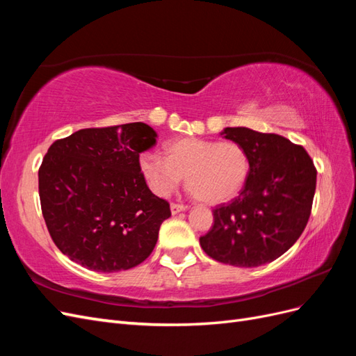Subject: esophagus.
<instances>
[{
	"label": "esophagus",
	"instance_id": "obj_1",
	"mask_svg": "<svg viewBox=\"0 0 356 356\" xmlns=\"http://www.w3.org/2000/svg\"><path fill=\"white\" fill-rule=\"evenodd\" d=\"M188 207L187 204H182V203H170V212L172 213H178V212H181V211H186Z\"/></svg>",
	"mask_w": 356,
	"mask_h": 356
}]
</instances>
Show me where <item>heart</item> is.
Here are the masks:
<instances>
[{
    "label": "heart",
    "instance_id": "1",
    "mask_svg": "<svg viewBox=\"0 0 356 356\" xmlns=\"http://www.w3.org/2000/svg\"><path fill=\"white\" fill-rule=\"evenodd\" d=\"M166 156L153 149L139 156V169L157 196H169L186 175L188 191L208 203L233 199L250 177L246 149L234 141L182 138L165 145Z\"/></svg>",
    "mask_w": 356,
    "mask_h": 356
}]
</instances>
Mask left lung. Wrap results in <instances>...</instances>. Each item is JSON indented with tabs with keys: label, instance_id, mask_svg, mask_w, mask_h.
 <instances>
[{
	"label": "left lung",
	"instance_id": "left-lung-1",
	"mask_svg": "<svg viewBox=\"0 0 356 356\" xmlns=\"http://www.w3.org/2000/svg\"><path fill=\"white\" fill-rule=\"evenodd\" d=\"M221 135L250 154V177L238 197L212 211L213 225L200 246L224 264L270 263L297 242L309 221L316 188L314 160L303 147L276 134L225 127Z\"/></svg>",
	"mask_w": 356,
	"mask_h": 356
}]
</instances>
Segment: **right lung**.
Instances as JSON below:
<instances>
[{"mask_svg":"<svg viewBox=\"0 0 356 356\" xmlns=\"http://www.w3.org/2000/svg\"><path fill=\"white\" fill-rule=\"evenodd\" d=\"M145 123L81 129L58 139L38 170L42 217L62 254L113 273L153 252L169 203L153 195L139 154L156 144Z\"/></svg>","mask_w":356,"mask_h":356,"instance_id":"right-lung-1","label":"right lung"}]
</instances>
